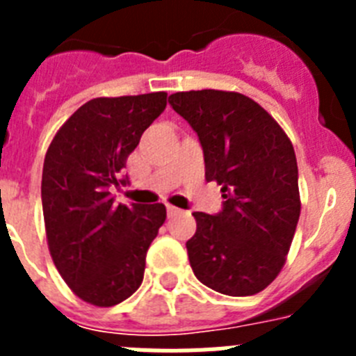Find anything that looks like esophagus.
I'll return each mask as SVG.
<instances>
[{
  "label": "esophagus",
  "instance_id": "34e87169",
  "mask_svg": "<svg viewBox=\"0 0 356 356\" xmlns=\"http://www.w3.org/2000/svg\"><path fill=\"white\" fill-rule=\"evenodd\" d=\"M178 212H180V210L176 209V207L168 205V213H169V216H175V213H178Z\"/></svg>",
  "mask_w": 356,
  "mask_h": 356
}]
</instances>
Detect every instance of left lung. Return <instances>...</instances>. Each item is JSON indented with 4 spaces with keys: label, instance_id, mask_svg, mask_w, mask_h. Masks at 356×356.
Here are the masks:
<instances>
[{
    "label": "left lung",
    "instance_id": "8db88e82",
    "mask_svg": "<svg viewBox=\"0 0 356 356\" xmlns=\"http://www.w3.org/2000/svg\"><path fill=\"white\" fill-rule=\"evenodd\" d=\"M205 155L207 181L221 185L217 216L194 212L188 262L201 284L226 296H253L285 266L300 219L298 162L291 139L267 110L229 90L169 96Z\"/></svg>",
    "mask_w": 356,
    "mask_h": 356
}]
</instances>
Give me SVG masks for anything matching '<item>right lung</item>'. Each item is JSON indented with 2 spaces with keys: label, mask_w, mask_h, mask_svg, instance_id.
Returning <instances> with one entry per match:
<instances>
[{
  "label": "right lung",
  "mask_w": 356,
  "mask_h": 356,
  "mask_svg": "<svg viewBox=\"0 0 356 356\" xmlns=\"http://www.w3.org/2000/svg\"><path fill=\"white\" fill-rule=\"evenodd\" d=\"M168 92L94 97L67 119L46 151L42 212L49 254L65 284L94 307H114L140 287L146 253L165 207L115 205L121 178Z\"/></svg>",
  "instance_id": "1"
}]
</instances>
